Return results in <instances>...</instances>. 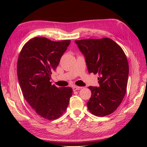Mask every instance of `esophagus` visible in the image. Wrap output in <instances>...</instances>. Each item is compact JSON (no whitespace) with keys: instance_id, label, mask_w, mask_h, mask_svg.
Here are the masks:
<instances>
[{"instance_id":"obj_1","label":"esophagus","mask_w":147,"mask_h":147,"mask_svg":"<svg viewBox=\"0 0 147 147\" xmlns=\"http://www.w3.org/2000/svg\"><path fill=\"white\" fill-rule=\"evenodd\" d=\"M81 88H82V87H80V86H74L73 87V91H76V90H79Z\"/></svg>"}]
</instances>
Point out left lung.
Here are the masks:
<instances>
[{
    "label": "left lung",
    "instance_id": "1",
    "mask_svg": "<svg viewBox=\"0 0 147 147\" xmlns=\"http://www.w3.org/2000/svg\"><path fill=\"white\" fill-rule=\"evenodd\" d=\"M75 43L85 56L89 73L98 74L99 87H88L92 92L86 104L88 110L96 116L112 114L126 92L129 65L125 54L108 38L75 40Z\"/></svg>",
    "mask_w": 147,
    "mask_h": 147
}]
</instances>
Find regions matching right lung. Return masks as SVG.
<instances>
[{
	"instance_id": "1",
	"label": "right lung",
	"mask_w": 147,
	"mask_h": 147,
	"mask_svg": "<svg viewBox=\"0 0 147 147\" xmlns=\"http://www.w3.org/2000/svg\"><path fill=\"white\" fill-rule=\"evenodd\" d=\"M70 42L35 37L25 43L19 55L17 73L24 97L45 119H56L62 115L72 96L71 87L59 88L50 82Z\"/></svg>"
}]
</instances>
